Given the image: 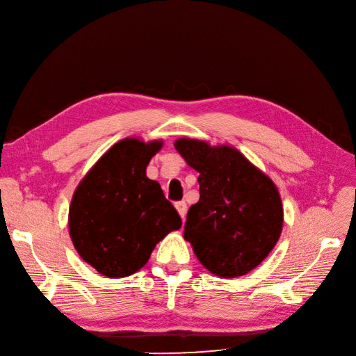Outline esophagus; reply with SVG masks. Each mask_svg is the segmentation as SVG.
<instances>
[{"mask_svg": "<svg viewBox=\"0 0 356 356\" xmlns=\"http://www.w3.org/2000/svg\"><path fill=\"white\" fill-rule=\"evenodd\" d=\"M175 208H177V211L179 213V216H181V219H186V213H187V205H186V202L184 201H179V202H177L175 204Z\"/></svg>", "mask_w": 356, "mask_h": 356, "instance_id": "1", "label": "esophagus"}]
</instances>
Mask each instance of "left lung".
<instances>
[{"label":"left lung","instance_id":"1","mask_svg":"<svg viewBox=\"0 0 356 356\" xmlns=\"http://www.w3.org/2000/svg\"><path fill=\"white\" fill-rule=\"evenodd\" d=\"M175 149L199 177L184 238L201 264L220 278L255 268L280 240L284 210L273 181L236 148L178 138Z\"/></svg>","mask_w":356,"mask_h":356}]
</instances>
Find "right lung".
I'll return each mask as SVG.
<instances>
[{
    "label": "right lung",
    "mask_w": 356,
    "mask_h": 356,
    "mask_svg": "<svg viewBox=\"0 0 356 356\" xmlns=\"http://www.w3.org/2000/svg\"><path fill=\"white\" fill-rule=\"evenodd\" d=\"M163 142L129 137L113 145L78 184L69 207V236L76 252L108 278H125L181 218L146 166Z\"/></svg>",
    "instance_id": "1"
}]
</instances>
